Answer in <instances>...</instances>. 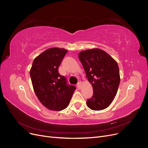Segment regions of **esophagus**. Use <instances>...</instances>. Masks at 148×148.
<instances>
[{
	"label": "esophagus",
	"mask_w": 148,
	"mask_h": 148,
	"mask_svg": "<svg viewBox=\"0 0 148 148\" xmlns=\"http://www.w3.org/2000/svg\"><path fill=\"white\" fill-rule=\"evenodd\" d=\"M81 86H82V83L81 82H79L77 84V87L78 89H80Z\"/></svg>",
	"instance_id": "1"
}]
</instances>
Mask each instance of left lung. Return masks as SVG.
Segmentation results:
<instances>
[{
    "instance_id": "1",
    "label": "left lung",
    "mask_w": 148,
    "mask_h": 148,
    "mask_svg": "<svg viewBox=\"0 0 148 148\" xmlns=\"http://www.w3.org/2000/svg\"><path fill=\"white\" fill-rule=\"evenodd\" d=\"M79 58L93 88L92 97L86 101L88 107L94 111L105 110L113 101L120 84L117 62L99 48L82 51Z\"/></svg>"
}]
</instances>
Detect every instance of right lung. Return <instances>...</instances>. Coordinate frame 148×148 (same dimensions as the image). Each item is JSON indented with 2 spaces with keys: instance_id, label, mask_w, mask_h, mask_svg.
I'll use <instances>...</instances> for the list:
<instances>
[{
  "instance_id": "add662e5",
  "label": "right lung",
  "mask_w": 148,
  "mask_h": 148,
  "mask_svg": "<svg viewBox=\"0 0 148 148\" xmlns=\"http://www.w3.org/2000/svg\"><path fill=\"white\" fill-rule=\"evenodd\" d=\"M67 52L64 48H49L36 57L30 69L36 96L45 107L52 111L65 109L75 90L74 86L67 85L66 78L58 71Z\"/></svg>"
}]
</instances>
